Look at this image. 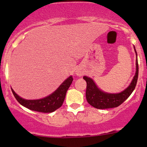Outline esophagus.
<instances>
[{
	"label": "esophagus",
	"instance_id": "1",
	"mask_svg": "<svg viewBox=\"0 0 147 147\" xmlns=\"http://www.w3.org/2000/svg\"><path fill=\"white\" fill-rule=\"evenodd\" d=\"M75 74H76V75H78V76L81 77L83 75V71L80 69V68H78V69L75 70Z\"/></svg>",
	"mask_w": 147,
	"mask_h": 147
}]
</instances>
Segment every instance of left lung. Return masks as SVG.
I'll use <instances>...</instances> for the list:
<instances>
[{"label":"left lung","instance_id":"8db88e82","mask_svg":"<svg viewBox=\"0 0 147 147\" xmlns=\"http://www.w3.org/2000/svg\"><path fill=\"white\" fill-rule=\"evenodd\" d=\"M134 51L136 53L137 60H136V72L133 78L132 81L129 85L124 90L119 93H108L100 90L92 78L87 76L83 77V79L87 82L86 89V99L87 101L97 109H109L119 106L121 104L125 101L132 93L135 89L137 82L138 74H139V66H138L137 53L135 47L134 46Z\"/></svg>","mask_w":147,"mask_h":147}]
</instances>
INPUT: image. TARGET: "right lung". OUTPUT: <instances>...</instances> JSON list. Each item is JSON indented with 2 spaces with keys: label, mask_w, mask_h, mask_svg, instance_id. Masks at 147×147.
I'll return each mask as SVG.
<instances>
[{
  "label": "right lung",
  "mask_w": 147,
  "mask_h": 147,
  "mask_svg": "<svg viewBox=\"0 0 147 147\" xmlns=\"http://www.w3.org/2000/svg\"><path fill=\"white\" fill-rule=\"evenodd\" d=\"M72 77L69 76L59 86L58 88L54 92L39 100H26L18 95L12 88L11 90L17 101L25 107L36 112L50 113L55 111L63 105L66 92L70 84H72Z\"/></svg>",
  "instance_id": "add662e5"
}]
</instances>
